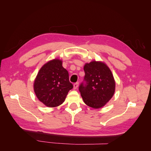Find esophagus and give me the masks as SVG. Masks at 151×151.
I'll use <instances>...</instances> for the list:
<instances>
[{
	"label": "esophagus",
	"mask_w": 151,
	"mask_h": 151,
	"mask_svg": "<svg viewBox=\"0 0 151 151\" xmlns=\"http://www.w3.org/2000/svg\"><path fill=\"white\" fill-rule=\"evenodd\" d=\"M79 86V83H76L74 84V89H77V88H78Z\"/></svg>",
	"instance_id": "obj_1"
}]
</instances>
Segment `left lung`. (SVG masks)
Segmentation results:
<instances>
[{
  "instance_id": "obj_1",
  "label": "left lung",
  "mask_w": 151,
  "mask_h": 151,
  "mask_svg": "<svg viewBox=\"0 0 151 151\" xmlns=\"http://www.w3.org/2000/svg\"><path fill=\"white\" fill-rule=\"evenodd\" d=\"M86 84L79 91L84 103L94 109L103 107L115 92V81L108 66L102 61L93 60L84 66Z\"/></svg>"
}]
</instances>
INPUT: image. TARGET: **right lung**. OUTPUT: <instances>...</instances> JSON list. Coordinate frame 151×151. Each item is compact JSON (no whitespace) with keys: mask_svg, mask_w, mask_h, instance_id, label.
Wrapping results in <instances>:
<instances>
[{"mask_svg":"<svg viewBox=\"0 0 151 151\" xmlns=\"http://www.w3.org/2000/svg\"><path fill=\"white\" fill-rule=\"evenodd\" d=\"M72 88L68 71L63 67L62 60L58 58L49 60L41 67L33 84L36 97L50 108L62 104Z\"/></svg>","mask_w":151,"mask_h":151,"instance_id":"1","label":"right lung"}]
</instances>
